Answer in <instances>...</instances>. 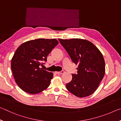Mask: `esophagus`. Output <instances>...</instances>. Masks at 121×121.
<instances>
[{
	"instance_id": "34e87169",
	"label": "esophagus",
	"mask_w": 121,
	"mask_h": 121,
	"mask_svg": "<svg viewBox=\"0 0 121 121\" xmlns=\"http://www.w3.org/2000/svg\"><path fill=\"white\" fill-rule=\"evenodd\" d=\"M65 73L64 71H56V74H58V75H61L62 74V73Z\"/></svg>"
}]
</instances>
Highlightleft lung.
Wrapping results in <instances>:
<instances>
[{
	"label": "left lung",
	"instance_id": "obj_1",
	"mask_svg": "<svg viewBox=\"0 0 121 121\" xmlns=\"http://www.w3.org/2000/svg\"><path fill=\"white\" fill-rule=\"evenodd\" d=\"M59 40L73 62L78 65L77 73L72 74V79L66 84L67 90L79 98L91 95L105 75L103 55L95 45L86 39H59Z\"/></svg>",
	"mask_w": 121,
	"mask_h": 121
}]
</instances>
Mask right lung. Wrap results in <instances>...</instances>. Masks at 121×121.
Segmentation results:
<instances>
[{
  "mask_svg": "<svg viewBox=\"0 0 121 121\" xmlns=\"http://www.w3.org/2000/svg\"><path fill=\"white\" fill-rule=\"evenodd\" d=\"M58 43L56 39L39 38L24 42L17 48L11 69L16 83L23 91L34 95L49 86L53 73L39 66Z\"/></svg>",
  "mask_w": 121,
  "mask_h": 121,
  "instance_id": "right-lung-1",
  "label": "right lung"
}]
</instances>
